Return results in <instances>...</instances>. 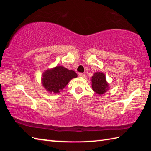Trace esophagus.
Masks as SVG:
<instances>
[{
    "mask_svg": "<svg viewBox=\"0 0 151 151\" xmlns=\"http://www.w3.org/2000/svg\"><path fill=\"white\" fill-rule=\"evenodd\" d=\"M78 76H80V77H83V78H85V75L84 73H79L78 74Z\"/></svg>",
    "mask_w": 151,
    "mask_h": 151,
    "instance_id": "obj_1",
    "label": "esophagus"
}]
</instances>
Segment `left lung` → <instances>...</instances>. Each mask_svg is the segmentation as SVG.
I'll return each instance as SVG.
<instances>
[{
  "instance_id": "left-lung-1",
  "label": "left lung",
  "mask_w": 151,
  "mask_h": 151,
  "mask_svg": "<svg viewBox=\"0 0 151 151\" xmlns=\"http://www.w3.org/2000/svg\"><path fill=\"white\" fill-rule=\"evenodd\" d=\"M92 88L98 94H103L109 90V85L107 83L106 76L103 73H94L91 79Z\"/></svg>"
}]
</instances>
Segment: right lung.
<instances>
[{"mask_svg":"<svg viewBox=\"0 0 151 151\" xmlns=\"http://www.w3.org/2000/svg\"><path fill=\"white\" fill-rule=\"evenodd\" d=\"M77 77V74L63 66H57L45 70L42 74L41 83L43 87L50 93H60L70 80Z\"/></svg>","mask_w":151,"mask_h":151,"instance_id":"1","label":"right lung"}]
</instances>
